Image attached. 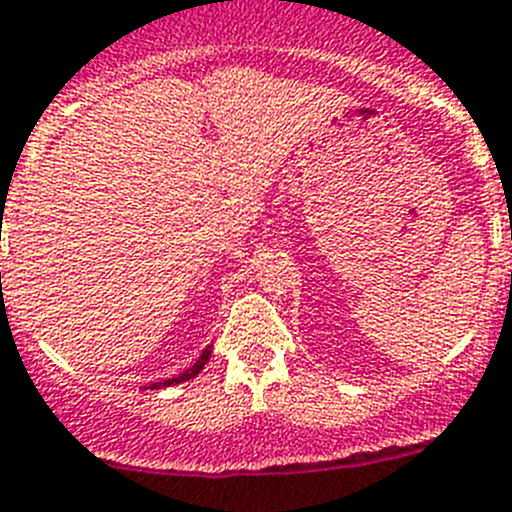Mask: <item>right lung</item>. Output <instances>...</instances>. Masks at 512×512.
Masks as SVG:
<instances>
[{"label": "right lung", "mask_w": 512, "mask_h": 512, "mask_svg": "<svg viewBox=\"0 0 512 512\" xmlns=\"http://www.w3.org/2000/svg\"><path fill=\"white\" fill-rule=\"evenodd\" d=\"M210 355H213V345H208V348L203 350V355H200V358L195 360V363H192L190 368L185 370V373L175 375V378H167V381H157V383H152V386H144V388H152V391H162V388H172V386H177V383L190 381V378H195V375H198L200 370L205 368V363L210 360Z\"/></svg>", "instance_id": "right-lung-1"}]
</instances>
